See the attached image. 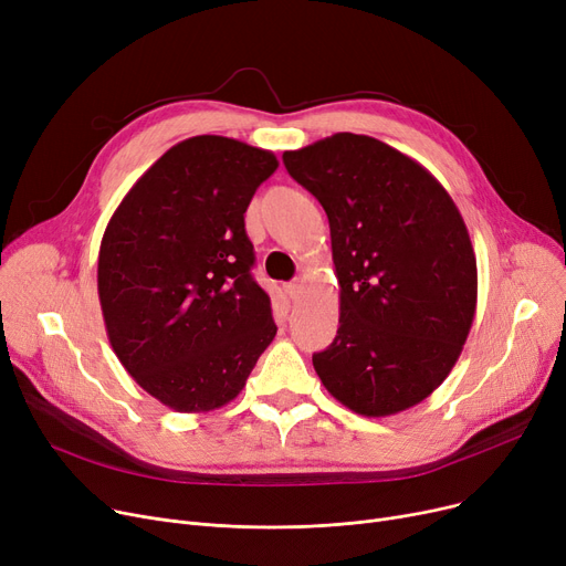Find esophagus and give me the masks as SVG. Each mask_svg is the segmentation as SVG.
Listing matches in <instances>:
<instances>
[{
    "label": "esophagus",
    "mask_w": 566,
    "mask_h": 566,
    "mask_svg": "<svg viewBox=\"0 0 566 566\" xmlns=\"http://www.w3.org/2000/svg\"><path fill=\"white\" fill-rule=\"evenodd\" d=\"M284 289H286V295H289L291 301H298L301 298V293H303V284L301 282H289Z\"/></svg>",
    "instance_id": "esophagus-1"
}]
</instances>
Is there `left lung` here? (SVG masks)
<instances>
[{"instance_id":"1","label":"left lung","mask_w":566,"mask_h":566,"mask_svg":"<svg viewBox=\"0 0 566 566\" xmlns=\"http://www.w3.org/2000/svg\"><path fill=\"white\" fill-rule=\"evenodd\" d=\"M331 222L335 342L312 355L337 401L385 418L448 378L478 307V259L457 203L397 148L337 133L282 156Z\"/></svg>"}]
</instances>
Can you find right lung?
<instances>
[{"mask_svg": "<svg viewBox=\"0 0 566 566\" xmlns=\"http://www.w3.org/2000/svg\"><path fill=\"white\" fill-rule=\"evenodd\" d=\"M271 151L199 135L144 171L98 254L109 344L139 388L176 412L238 397L277 325L254 282L245 211L277 169Z\"/></svg>", "mask_w": 566, "mask_h": 566, "instance_id": "obj_1", "label": "right lung"}]
</instances>
